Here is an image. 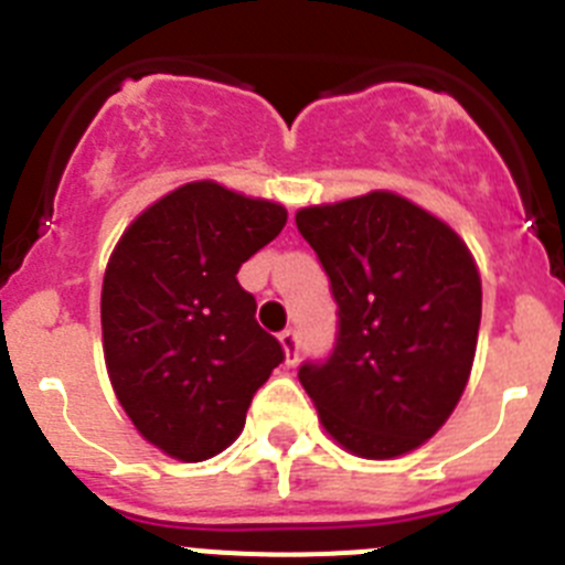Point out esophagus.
<instances>
[{"mask_svg": "<svg viewBox=\"0 0 565 565\" xmlns=\"http://www.w3.org/2000/svg\"><path fill=\"white\" fill-rule=\"evenodd\" d=\"M279 344H282V351H286V362L288 364H297V353H299V337L294 328L279 333Z\"/></svg>", "mask_w": 565, "mask_h": 565, "instance_id": "obj_1", "label": "esophagus"}]
</instances>
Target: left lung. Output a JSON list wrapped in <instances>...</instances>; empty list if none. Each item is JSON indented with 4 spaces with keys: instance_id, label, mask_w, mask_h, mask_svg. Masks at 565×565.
Returning <instances> with one entry per match:
<instances>
[{
    "instance_id": "1",
    "label": "left lung",
    "mask_w": 565,
    "mask_h": 565,
    "mask_svg": "<svg viewBox=\"0 0 565 565\" xmlns=\"http://www.w3.org/2000/svg\"><path fill=\"white\" fill-rule=\"evenodd\" d=\"M297 228L339 306L333 353L299 367L319 422L353 456L416 450L456 411L476 359L481 277L467 243L393 192L299 209Z\"/></svg>"
}]
</instances>
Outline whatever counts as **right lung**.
Wrapping results in <instances>:
<instances>
[{"mask_svg": "<svg viewBox=\"0 0 565 565\" xmlns=\"http://www.w3.org/2000/svg\"><path fill=\"white\" fill-rule=\"evenodd\" d=\"M288 221L286 206L214 181L143 209L109 254L104 362L124 413L178 461H206L243 433L254 393L286 353L257 326L239 266Z\"/></svg>", "mask_w": 565, "mask_h": 565, "instance_id": "add662e5", "label": "right lung"}]
</instances>
